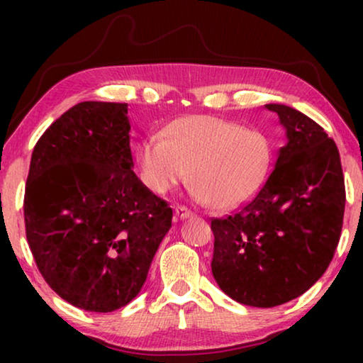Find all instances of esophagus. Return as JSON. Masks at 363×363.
<instances>
[{
  "instance_id": "esophagus-1",
  "label": "esophagus",
  "mask_w": 363,
  "mask_h": 363,
  "mask_svg": "<svg viewBox=\"0 0 363 363\" xmlns=\"http://www.w3.org/2000/svg\"><path fill=\"white\" fill-rule=\"evenodd\" d=\"M175 215H177V218H180V220H185V218H190L193 213L188 210L186 206L178 205V206H175Z\"/></svg>"
}]
</instances>
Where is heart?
<instances>
[{"label":"heart","mask_w":363,"mask_h":363,"mask_svg":"<svg viewBox=\"0 0 363 363\" xmlns=\"http://www.w3.org/2000/svg\"><path fill=\"white\" fill-rule=\"evenodd\" d=\"M157 137L143 138L137 157L145 185L163 195L178 183L196 188L198 200L233 210L259 190L271 163L266 135L210 116L177 118Z\"/></svg>","instance_id":"1"}]
</instances>
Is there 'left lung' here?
Masks as SVG:
<instances>
[{
    "mask_svg": "<svg viewBox=\"0 0 363 363\" xmlns=\"http://www.w3.org/2000/svg\"><path fill=\"white\" fill-rule=\"evenodd\" d=\"M287 143L257 195L226 218H213L211 272L245 306L274 307L315 284L340 240L345 183L339 148L296 108L267 104Z\"/></svg>",
    "mask_w": 363,
    "mask_h": 363,
    "instance_id": "obj_1",
    "label": "left lung"
}]
</instances>
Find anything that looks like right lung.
<instances>
[{
    "mask_svg": "<svg viewBox=\"0 0 363 363\" xmlns=\"http://www.w3.org/2000/svg\"><path fill=\"white\" fill-rule=\"evenodd\" d=\"M127 104L81 102L33 150L24 225L49 287L91 312L127 306L147 279L173 211L133 173Z\"/></svg>",
    "mask_w": 363,
    "mask_h": 363,
    "instance_id": "obj_1",
    "label": "right lung"
}]
</instances>
